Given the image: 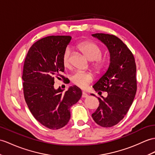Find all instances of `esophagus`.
<instances>
[{"instance_id": "1", "label": "esophagus", "mask_w": 155, "mask_h": 155, "mask_svg": "<svg viewBox=\"0 0 155 155\" xmlns=\"http://www.w3.org/2000/svg\"><path fill=\"white\" fill-rule=\"evenodd\" d=\"M88 96V94H86V93L85 92H82V98H87Z\"/></svg>"}]
</instances>
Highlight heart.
I'll use <instances>...</instances> for the list:
<instances>
[{"instance_id":"heart-1","label":"heart","mask_w":155,"mask_h":155,"mask_svg":"<svg viewBox=\"0 0 155 155\" xmlns=\"http://www.w3.org/2000/svg\"><path fill=\"white\" fill-rule=\"evenodd\" d=\"M77 48L86 59L91 61V67L94 73L96 74H101L106 67L107 59L102 57V49L100 46L92 41L86 40L78 44ZM71 55L69 49L64 50L62 57V63L65 69H70L71 67ZM71 81L74 85L84 89L92 82L93 75L89 72L77 71L72 75Z\"/></svg>"}]
</instances>
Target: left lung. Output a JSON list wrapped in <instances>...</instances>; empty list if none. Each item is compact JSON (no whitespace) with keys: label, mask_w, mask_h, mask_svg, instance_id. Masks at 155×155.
I'll return each mask as SVG.
<instances>
[{"label":"left lung","mask_w":155,"mask_h":155,"mask_svg":"<svg viewBox=\"0 0 155 155\" xmlns=\"http://www.w3.org/2000/svg\"><path fill=\"white\" fill-rule=\"evenodd\" d=\"M92 36L107 46L110 64L106 73L93 86L99 93L107 92V96L98 98L100 105L92 116L100 126L110 127L123 120L134 102L137 86L135 61L130 49L116 35L98 33Z\"/></svg>","instance_id":"obj_1"}]
</instances>
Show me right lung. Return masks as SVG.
I'll list each match as a JSON object with an SVG mask.
<instances>
[{
    "label": "right lung",
    "instance_id": "right-lung-1",
    "mask_svg": "<svg viewBox=\"0 0 155 155\" xmlns=\"http://www.w3.org/2000/svg\"><path fill=\"white\" fill-rule=\"evenodd\" d=\"M71 39L67 35H51L31 46L24 61L22 79L24 99L34 117L51 129L69 122L70 109L82 96L81 90L71 86L67 91L54 88V79H63L62 57Z\"/></svg>",
    "mask_w": 155,
    "mask_h": 155
}]
</instances>
